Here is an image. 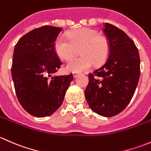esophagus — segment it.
<instances>
[{
    "label": "esophagus",
    "instance_id": "34e87169",
    "mask_svg": "<svg viewBox=\"0 0 151 151\" xmlns=\"http://www.w3.org/2000/svg\"><path fill=\"white\" fill-rule=\"evenodd\" d=\"M78 74L79 73L77 72V71H74V72H73V76H74V77H77Z\"/></svg>",
    "mask_w": 151,
    "mask_h": 151
}]
</instances>
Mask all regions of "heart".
Masks as SVG:
<instances>
[{"instance_id":"heart-1","label":"heart","mask_w":151,"mask_h":151,"mask_svg":"<svg viewBox=\"0 0 151 151\" xmlns=\"http://www.w3.org/2000/svg\"><path fill=\"white\" fill-rule=\"evenodd\" d=\"M68 38L59 36L55 43V50L59 58L68 60L78 53L82 55L68 62L67 69L71 71H84L94 64L101 65L110 53V44L106 36L94 29L83 28L71 32Z\"/></svg>"}]
</instances>
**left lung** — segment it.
<instances>
[{
	"instance_id": "obj_1",
	"label": "left lung",
	"mask_w": 151,
	"mask_h": 151,
	"mask_svg": "<svg viewBox=\"0 0 151 151\" xmlns=\"http://www.w3.org/2000/svg\"><path fill=\"white\" fill-rule=\"evenodd\" d=\"M110 53L101 67L88 74L85 96L91 109L104 117L122 112L132 100L140 74L137 47L122 30L105 22L103 29Z\"/></svg>"
}]
</instances>
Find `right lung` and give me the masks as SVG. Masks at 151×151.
Segmentation results:
<instances>
[{
    "label": "right lung",
    "instance_id": "obj_1",
    "mask_svg": "<svg viewBox=\"0 0 151 151\" xmlns=\"http://www.w3.org/2000/svg\"><path fill=\"white\" fill-rule=\"evenodd\" d=\"M63 29L44 25L19 39L14 50L12 76L19 104L30 115H52L63 103L73 74L54 76L62 66L55 43Z\"/></svg>",
    "mask_w": 151,
    "mask_h": 151
}]
</instances>
